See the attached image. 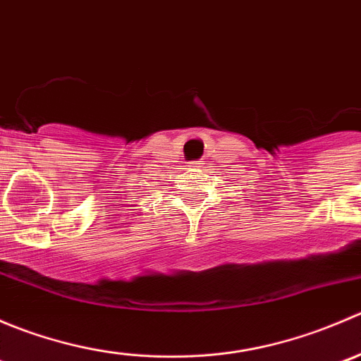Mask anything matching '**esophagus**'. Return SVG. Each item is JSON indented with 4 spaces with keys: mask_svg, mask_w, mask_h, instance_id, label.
Returning a JSON list of instances; mask_svg holds the SVG:
<instances>
[{
    "mask_svg": "<svg viewBox=\"0 0 361 361\" xmlns=\"http://www.w3.org/2000/svg\"><path fill=\"white\" fill-rule=\"evenodd\" d=\"M201 164H202V160H195L194 167H201Z\"/></svg>",
    "mask_w": 361,
    "mask_h": 361,
    "instance_id": "esophagus-1",
    "label": "esophagus"
}]
</instances>
